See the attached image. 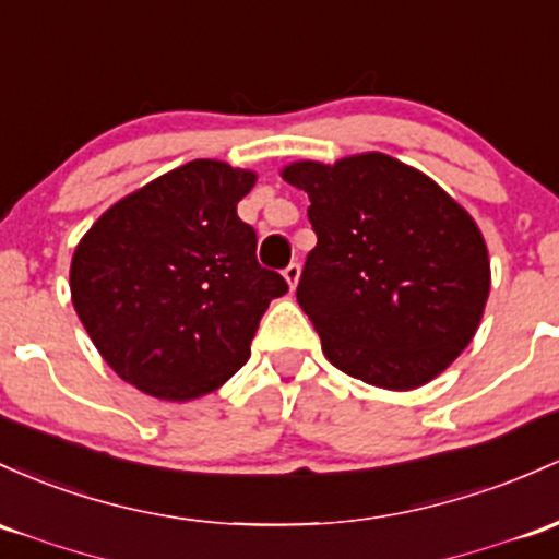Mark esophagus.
Wrapping results in <instances>:
<instances>
[{
  "label": "esophagus",
  "mask_w": 559,
  "mask_h": 559,
  "mask_svg": "<svg viewBox=\"0 0 559 559\" xmlns=\"http://www.w3.org/2000/svg\"><path fill=\"white\" fill-rule=\"evenodd\" d=\"M299 275H302V267H299L297 262H292V265L284 270V278H286V284H289V289H297Z\"/></svg>",
  "instance_id": "obj_1"
}]
</instances>
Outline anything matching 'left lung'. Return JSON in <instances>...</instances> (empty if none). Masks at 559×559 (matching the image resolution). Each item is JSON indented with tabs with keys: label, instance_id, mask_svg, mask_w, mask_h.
Listing matches in <instances>:
<instances>
[{
	"label": "left lung",
	"instance_id": "8db88e82",
	"mask_svg": "<svg viewBox=\"0 0 559 559\" xmlns=\"http://www.w3.org/2000/svg\"><path fill=\"white\" fill-rule=\"evenodd\" d=\"M318 243L299 308L340 371L414 390L445 371L480 326L490 292L483 233L425 171L384 153L294 162Z\"/></svg>",
	"mask_w": 559,
	"mask_h": 559
}]
</instances>
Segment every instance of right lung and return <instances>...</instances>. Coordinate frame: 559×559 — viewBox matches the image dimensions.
<instances>
[{"label":"right lung","mask_w":559,"mask_h":559,"mask_svg":"<svg viewBox=\"0 0 559 559\" xmlns=\"http://www.w3.org/2000/svg\"><path fill=\"white\" fill-rule=\"evenodd\" d=\"M257 175L195 158L116 201L71 260V299L124 382L162 401L223 388L286 281L257 262L236 206Z\"/></svg>","instance_id":"obj_1"}]
</instances>
